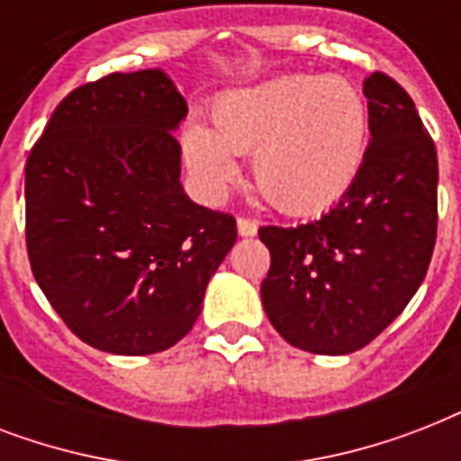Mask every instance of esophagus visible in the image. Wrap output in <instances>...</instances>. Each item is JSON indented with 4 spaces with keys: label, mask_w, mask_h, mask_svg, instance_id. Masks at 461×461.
<instances>
[{
    "label": "esophagus",
    "mask_w": 461,
    "mask_h": 461,
    "mask_svg": "<svg viewBox=\"0 0 461 461\" xmlns=\"http://www.w3.org/2000/svg\"><path fill=\"white\" fill-rule=\"evenodd\" d=\"M237 231L239 237H256V234H258V222H256V220H249V217H239Z\"/></svg>",
    "instance_id": "1"
}]
</instances>
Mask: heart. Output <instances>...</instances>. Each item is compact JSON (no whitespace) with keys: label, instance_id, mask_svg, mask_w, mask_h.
<instances>
[{"label":"heart","instance_id":"obj_1","mask_svg":"<svg viewBox=\"0 0 461 461\" xmlns=\"http://www.w3.org/2000/svg\"><path fill=\"white\" fill-rule=\"evenodd\" d=\"M210 124L188 122L181 146L188 169L217 194L237 179V155L267 201L292 215L335 205L357 181L368 153V107L342 76H282L224 93Z\"/></svg>","mask_w":461,"mask_h":461}]
</instances>
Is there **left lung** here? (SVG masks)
<instances>
[{
	"instance_id": "8db88e82",
	"label": "left lung",
	"mask_w": 461,
	"mask_h": 461,
	"mask_svg": "<svg viewBox=\"0 0 461 461\" xmlns=\"http://www.w3.org/2000/svg\"><path fill=\"white\" fill-rule=\"evenodd\" d=\"M368 153L354 186L306 224L260 227L273 328L311 354H351L404 311L429 270L438 227V155L407 90L364 81Z\"/></svg>"
}]
</instances>
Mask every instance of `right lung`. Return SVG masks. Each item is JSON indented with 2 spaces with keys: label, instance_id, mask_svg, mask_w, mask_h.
Segmentation results:
<instances>
[{
  "label": "right lung",
  "instance_id": "obj_1",
  "mask_svg": "<svg viewBox=\"0 0 461 461\" xmlns=\"http://www.w3.org/2000/svg\"><path fill=\"white\" fill-rule=\"evenodd\" d=\"M188 104L162 68L68 93L25 162V244L47 302L83 342L158 354L201 315L234 217L181 186Z\"/></svg>",
  "mask_w": 461,
  "mask_h": 461
}]
</instances>
